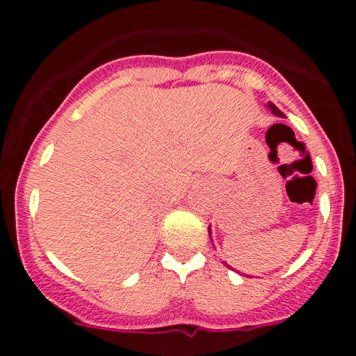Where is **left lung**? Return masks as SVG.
<instances>
[{
	"label": "left lung",
	"instance_id": "8db88e82",
	"mask_svg": "<svg viewBox=\"0 0 356 356\" xmlns=\"http://www.w3.org/2000/svg\"><path fill=\"white\" fill-rule=\"evenodd\" d=\"M268 108L272 110V113H274V115H277V117H284V113H282V111L279 110L277 106L274 105V103H268ZM208 232H210V231H208Z\"/></svg>",
	"mask_w": 356,
	"mask_h": 356
}]
</instances>
